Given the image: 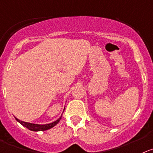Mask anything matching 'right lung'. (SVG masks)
I'll return each mask as SVG.
<instances>
[{
  "label": "right lung",
  "instance_id": "right-lung-1",
  "mask_svg": "<svg viewBox=\"0 0 153 153\" xmlns=\"http://www.w3.org/2000/svg\"><path fill=\"white\" fill-rule=\"evenodd\" d=\"M16 120L17 122H19L22 125H23L24 127L28 128V130L32 131H46V130L51 129L53 127H54L55 125H56L57 124L59 123V122L60 121V119L62 118V115H61L60 118L59 119H57L56 121L53 122V123L48 124V125H37V124H31V123H28V122H22V121H20L19 120L18 118H16L15 117Z\"/></svg>",
  "mask_w": 153,
  "mask_h": 153
}]
</instances>
